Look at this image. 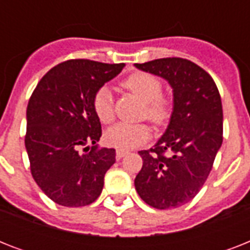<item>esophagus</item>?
<instances>
[{"label": "esophagus", "instance_id": "1", "mask_svg": "<svg viewBox=\"0 0 250 250\" xmlns=\"http://www.w3.org/2000/svg\"><path fill=\"white\" fill-rule=\"evenodd\" d=\"M128 154V152L127 150H121V149H118L117 150V160H122L123 157L127 156Z\"/></svg>", "mask_w": 250, "mask_h": 250}]
</instances>
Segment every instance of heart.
Listing matches in <instances>:
<instances>
[{
	"mask_svg": "<svg viewBox=\"0 0 250 250\" xmlns=\"http://www.w3.org/2000/svg\"><path fill=\"white\" fill-rule=\"evenodd\" d=\"M122 85L144 102L143 115L146 119L156 125L166 123L170 118L172 104L170 97L161 93L162 84L158 78L148 72H133L122 82ZM92 107L100 122L110 123L113 121L114 101L109 86L97 88L92 97ZM104 139L109 146L128 150L145 144L150 139V129L145 123H117L106 129Z\"/></svg>",
	"mask_w": 250,
	"mask_h": 250,
	"instance_id": "heart-1",
	"label": "heart"
}]
</instances>
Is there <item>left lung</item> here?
I'll use <instances>...</instances> for the list:
<instances>
[{"label":"left lung","mask_w":250,"mask_h":250,"mask_svg":"<svg viewBox=\"0 0 250 250\" xmlns=\"http://www.w3.org/2000/svg\"><path fill=\"white\" fill-rule=\"evenodd\" d=\"M136 68L170 84L174 106L166 131L149 150H140L143 167L137 193L156 209L189 202L206 182L223 141V110L213 78L193 62L161 58Z\"/></svg>","instance_id":"obj_1"}]
</instances>
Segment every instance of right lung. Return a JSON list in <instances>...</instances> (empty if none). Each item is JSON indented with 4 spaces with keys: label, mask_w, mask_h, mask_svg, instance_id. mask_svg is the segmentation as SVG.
I'll use <instances>...</instances> for the list:
<instances>
[{
    "label": "right lung",
    "mask_w": 250,
    "mask_h": 250,
    "mask_svg": "<svg viewBox=\"0 0 250 250\" xmlns=\"http://www.w3.org/2000/svg\"><path fill=\"white\" fill-rule=\"evenodd\" d=\"M125 66L66 61L42 76L29 98L24 144L31 172L58 205L85 206L101 194L106 171L115 162V149L96 145L102 131L92 97ZM88 142L92 148L85 146ZM83 146L86 153L80 152Z\"/></svg>",
    "instance_id": "1"
}]
</instances>
